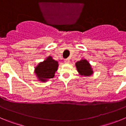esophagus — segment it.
I'll return each mask as SVG.
<instances>
[{
    "instance_id": "34e87169",
    "label": "esophagus",
    "mask_w": 126,
    "mask_h": 126,
    "mask_svg": "<svg viewBox=\"0 0 126 126\" xmlns=\"http://www.w3.org/2000/svg\"><path fill=\"white\" fill-rule=\"evenodd\" d=\"M70 62V59H69V58H67V59H64V62L65 63H69V62Z\"/></svg>"
}]
</instances>
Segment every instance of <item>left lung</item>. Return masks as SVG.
Listing matches in <instances>:
<instances>
[{
    "label": "left lung",
    "mask_w": 126,
    "mask_h": 126,
    "mask_svg": "<svg viewBox=\"0 0 126 126\" xmlns=\"http://www.w3.org/2000/svg\"><path fill=\"white\" fill-rule=\"evenodd\" d=\"M76 66L77 67V70L81 75L90 76L93 74L91 66L88 61L86 60H81L76 63Z\"/></svg>",
    "instance_id": "1"
}]
</instances>
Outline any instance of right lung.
<instances>
[{"label": "right lung", "mask_w": 126, "mask_h": 126, "mask_svg": "<svg viewBox=\"0 0 126 126\" xmlns=\"http://www.w3.org/2000/svg\"><path fill=\"white\" fill-rule=\"evenodd\" d=\"M58 62L53 60L51 57L41 62L35 68V73L39 80L45 81L54 77L55 71L57 70Z\"/></svg>", "instance_id": "add662e5"}]
</instances>
